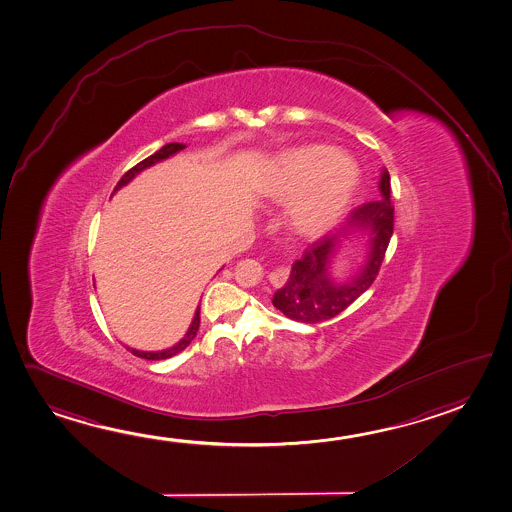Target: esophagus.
<instances>
[{
    "instance_id": "obj_1",
    "label": "esophagus",
    "mask_w": 512,
    "mask_h": 512,
    "mask_svg": "<svg viewBox=\"0 0 512 512\" xmlns=\"http://www.w3.org/2000/svg\"><path fill=\"white\" fill-rule=\"evenodd\" d=\"M289 266H278V268L273 269L271 273H269L268 278L271 284L275 285V287H282V285L287 282V278H289Z\"/></svg>"
}]
</instances>
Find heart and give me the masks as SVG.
Returning <instances> with one entry per match:
<instances>
[{
	"instance_id": "b5f03b06",
	"label": "heart",
	"mask_w": 512,
	"mask_h": 512,
	"mask_svg": "<svg viewBox=\"0 0 512 512\" xmlns=\"http://www.w3.org/2000/svg\"><path fill=\"white\" fill-rule=\"evenodd\" d=\"M357 184V168L344 155L325 146H307L285 153L278 162L269 196L278 202L298 198L293 225L303 234H318L334 223Z\"/></svg>"
}]
</instances>
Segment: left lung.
<instances>
[{
	"label": "left lung",
	"instance_id": "obj_1",
	"mask_svg": "<svg viewBox=\"0 0 512 512\" xmlns=\"http://www.w3.org/2000/svg\"><path fill=\"white\" fill-rule=\"evenodd\" d=\"M380 198L362 203L337 234L321 235L296 260L284 287L273 296V305L284 316L300 323H323L348 309L375 282L386 257L394 228V205L391 202V178L387 169L380 176ZM362 229L369 234V262L346 283H336L327 269L336 252L340 237Z\"/></svg>",
	"mask_w": 512,
	"mask_h": 512
}]
</instances>
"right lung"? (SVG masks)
I'll return each mask as SVG.
<instances>
[{
	"label": "right lung",
	"mask_w": 512,
	"mask_h": 512,
	"mask_svg": "<svg viewBox=\"0 0 512 512\" xmlns=\"http://www.w3.org/2000/svg\"><path fill=\"white\" fill-rule=\"evenodd\" d=\"M184 148L185 144L178 143H169L166 144V146H162L159 151H155V153L150 155L148 159L141 160L139 164H135L134 168L128 169L125 175L121 176V180H119L118 185L114 187V191H118V189H121L123 185L128 184V182H130V180H132L139 171L150 168V166H153V164H155V162H159V160L168 159V157H171L173 153L184 150ZM198 328H200V305H198V309H196V314H194L191 327H189L187 334H185L184 339H182L180 343L175 344V346H171L168 350H162V352H139V350H134V348H126V350H130V352L134 353L135 357H141V359H146V361L169 359V357H173L176 353L182 352V350H185V348L191 344V341H193L196 334H198Z\"/></svg>",
	"instance_id": "obj_1"
}]
</instances>
